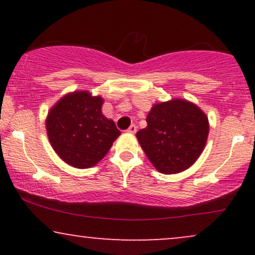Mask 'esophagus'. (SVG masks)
<instances>
[{"label": "esophagus", "mask_w": 255, "mask_h": 255, "mask_svg": "<svg viewBox=\"0 0 255 255\" xmlns=\"http://www.w3.org/2000/svg\"><path fill=\"white\" fill-rule=\"evenodd\" d=\"M127 131H128V133H130V134H134L136 131V126L135 125H131L130 127L127 129Z\"/></svg>", "instance_id": "34e87169"}]
</instances>
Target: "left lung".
Wrapping results in <instances>:
<instances>
[{"instance_id":"8db88e82","label":"left lung","mask_w":255,"mask_h":255,"mask_svg":"<svg viewBox=\"0 0 255 255\" xmlns=\"http://www.w3.org/2000/svg\"><path fill=\"white\" fill-rule=\"evenodd\" d=\"M147 127L136 133L152 165L162 174L187 170L203 153L209 136V119L197 104L181 98L152 105Z\"/></svg>"}]
</instances>
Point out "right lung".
<instances>
[{
  "mask_svg": "<svg viewBox=\"0 0 255 255\" xmlns=\"http://www.w3.org/2000/svg\"><path fill=\"white\" fill-rule=\"evenodd\" d=\"M104 99L90 91L67 93L49 110L45 128L49 141L67 164L95 166L110 150L121 131L102 113Z\"/></svg>",
  "mask_w": 255,
  "mask_h": 255,
  "instance_id": "right-lung-1",
  "label": "right lung"
}]
</instances>
